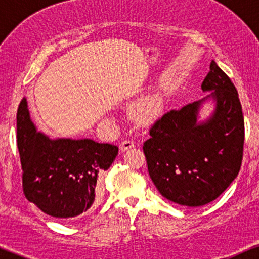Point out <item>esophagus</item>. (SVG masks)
Returning <instances> with one entry per match:
<instances>
[{
    "instance_id": "obj_1",
    "label": "esophagus",
    "mask_w": 259,
    "mask_h": 259,
    "mask_svg": "<svg viewBox=\"0 0 259 259\" xmlns=\"http://www.w3.org/2000/svg\"><path fill=\"white\" fill-rule=\"evenodd\" d=\"M135 146V144H134L133 141H129V140H125V141H123L120 144V151H123V152H125V151L130 150V148H133Z\"/></svg>"
}]
</instances>
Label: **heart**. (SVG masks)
<instances>
[{"mask_svg":"<svg viewBox=\"0 0 259 259\" xmlns=\"http://www.w3.org/2000/svg\"><path fill=\"white\" fill-rule=\"evenodd\" d=\"M157 111H158V101L154 97L142 99L140 102L136 103L135 108H134L135 117L141 121H148L152 119Z\"/></svg>","mask_w":259,"mask_h":259,"instance_id":"1","label":"heart"}]
</instances>
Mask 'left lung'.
Returning <instances> with one entry per match:
<instances>
[{"mask_svg":"<svg viewBox=\"0 0 259 259\" xmlns=\"http://www.w3.org/2000/svg\"><path fill=\"white\" fill-rule=\"evenodd\" d=\"M202 100L165 113L145 141L148 173L163 197L200 207L219 197L241 167L245 123L239 94L214 61L202 82ZM208 115L201 118L204 106Z\"/></svg>","mask_w":259,"mask_h":259,"instance_id":"8db88e82","label":"left lung"}]
</instances>
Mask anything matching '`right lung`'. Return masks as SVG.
I'll use <instances>...</instances> for the list:
<instances>
[{"label":"right lung","instance_id":"obj_1","mask_svg":"<svg viewBox=\"0 0 259 259\" xmlns=\"http://www.w3.org/2000/svg\"><path fill=\"white\" fill-rule=\"evenodd\" d=\"M17 142L25 197L63 222L75 221L90 209L101 177L118 154L114 145L91 139L50 138L38 132L26 97L17 112Z\"/></svg>","mask_w":259,"mask_h":259}]
</instances>
